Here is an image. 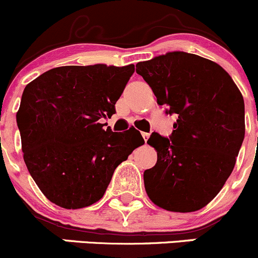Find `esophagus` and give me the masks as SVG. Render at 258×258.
<instances>
[{"label": "esophagus", "instance_id": "34e87169", "mask_svg": "<svg viewBox=\"0 0 258 258\" xmlns=\"http://www.w3.org/2000/svg\"><path fill=\"white\" fill-rule=\"evenodd\" d=\"M142 137H144L145 142H147L148 137H150V134H147V132H142Z\"/></svg>", "mask_w": 258, "mask_h": 258}]
</instances>
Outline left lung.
<instances>
[{
    "label": "left lung",
    "mask_w": 258,
    "mask_h": 258,
    "mask_svg": "<svg viewBox=\"0 0 258 258\" xmlns=\"http://www.w3.org/2000/svg\"><path fill=\"white\" fill-rule=\"evenodd\" d=\"M166 113L178 116L170 139L153 132L157 162L144 173L151 201L172 212H194L212 201L230 177L244 139V102L216 62L175 51L139 62Z\"/></svg>",
    "instance_id": "8db88e82"
}]
</instances>
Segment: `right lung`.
Returning <instances> with one entry per match:
<instances>
[{
	"label": "right lung",
	"mask_w": 258,
	"mask_h": 258,
	"mask_svg": "<svg viewBox=\"0 0 258 258\" xmlns=\"http://www.w3.org/2000/svg\"><path fill=\"white\" fill-rule=\"evenodd\" d=\"M134 64L62 66L25 87L17 112L23 160L54 205L76 210L102 199L117 166L145 141L137 130L103 128Z\"/></svg>",
	"instance_id": "obj_1"
}]
</instances>
